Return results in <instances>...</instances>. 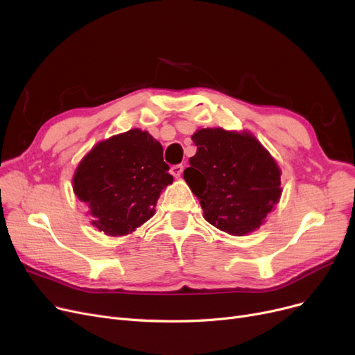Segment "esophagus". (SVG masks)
I'll list each match as a JSON object with an SVG mask.
<instances>
[{"mask_svg":"<svg viewBox=\"0 0 355 355\" xmlns=\"http://www.w3.org/2000/svg\"><path fill=\"white\" fill-rule=\"evenodd\" d=\"M182 169H184V166L181 165V164H178V165H173L171 166V169H169V173H171L174 177H180L181 174H182Z\"/></svg>","mask_w":355,"mask_h":355,"instance_id":"1","label":"esophagus"}]
</instances>
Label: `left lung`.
Wrapping results in <instances>:
<instances>
[{
	"label": "left lung",
	"mask_w": 355,
	"mask_h": 355,
	"mask_svg": "<svg viewBox=\"0 0 355 355\" xmlns=\"http://www.w3.org/2000/svg\"><path fill=\"white\" fill-rule=\"evenodd\" d=\"M191 139L197 152L184 180L198 197L205 219L229 235L254 232L279 203V165L250 133L200 129Z\"/></svg>",
	"instance_id": "obj_1"
}]
</instances>
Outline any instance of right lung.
<instances>
[{
	"label": "right lung",
	"instance_id": "1",
	"mask_svg": "<svg viewBox=\"0 0 355 355\" xmlns=\"http://www.w3.org/2000/svg\"><path fill=\"white\" fill-rule=\"evenodd\" d=\"M162 155L161 144L139 129L92 148L73 175V191L94 216L92 225L121 236L149 220L161 191L173 182Z\"/></svg>",
	"mask_w": 355,
	"mask_h": 355
}]
</instances>
